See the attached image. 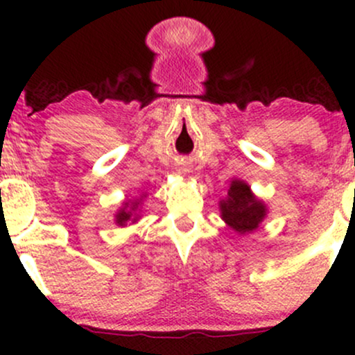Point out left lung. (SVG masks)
<instances>
[{
  "instance_id": "left-lung-1",
  "label": "left lung",
  "mask_w": 355,
  "mask_h": 355,
  "mask_svg": "<svg viewBox=\"0 0 355 355\" xmlns=\"http://www.w3.org/2000/svg\"><path fill=\"white\" fill-rule=\"evenodd\" d=\"M220 217L239 235L254 234L268 214L267 203L240 178H232L227 197L218 202Z\"/></svg>"
}]
</instances>
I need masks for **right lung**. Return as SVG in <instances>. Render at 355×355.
<instances>
[{"instance_id":"right-lung-1","label":"right lung","mask_w":355,"mask_h":355,"mask_svg":"<svg viewBox=\"0 0 355 355\" xmlns=\"http://www.w3.org/2000/svg\"><path fill=\"white\" fill-rule=\"evenodd\" d=\"M145 197L146 195L141 193L140 198H135V200H125L121 203V207L115 214V223L118 227L132 225V223H137L138 220H140L141 202H144Z\"/></svg>"}]
</instances>
